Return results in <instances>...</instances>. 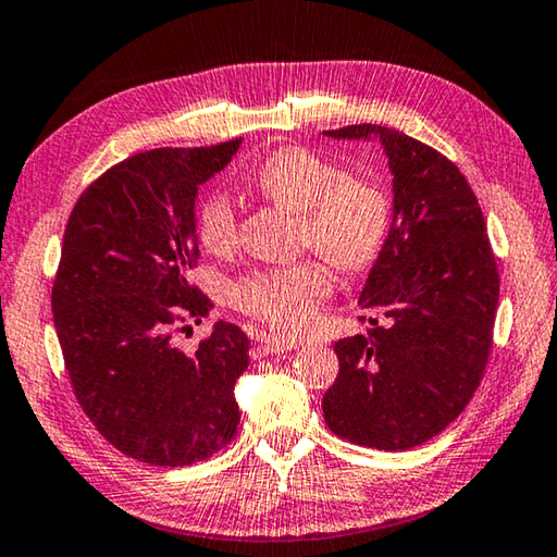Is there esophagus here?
Returning <instances> with one entry per match:
<instances>
[{
    "label": "esophagus",
    "mask_w": 557,
    "mask_h": 557,
    "mask_svg": "<svg viewBox=\"0 0 557 557\" xmlns=\"http://www.w3.org/2000/svg\"><path fill=\"white\" fill-rule=\"evenodd\" d=\"M258 343L262 346V350L265 352H287V350H295L299 346V341L295 338H285V336H258Z\"/></svg>",
    "instance_id": "esophagus-1"
}]
</instances>
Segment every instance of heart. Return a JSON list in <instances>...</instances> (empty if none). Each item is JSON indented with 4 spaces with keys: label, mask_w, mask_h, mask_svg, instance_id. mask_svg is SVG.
<instances>
[{
    "label": "heart",
    "mask_w": 557,
    "mask_h": 557,
    "mask_svg": "<svg viewBox=\"0 0 557 557\" xmlns=\"http://www.w3.org/2000/svg\"><path fill=\"white\" fill-rule=\"evenodd\" d=\"M262 197L301 214V238L333 265L358 272L384 248L392 224L389 197L370 180L346 177L343 168L307 148H280L252 175ZM197 236L211 252L236 246V214L226 195L201 201ZM331 292L326 265L307 258L292 265L250 272L234 289L240 311L280 331H301Z\"/></svg>",
    "instance_id": "obj_1"
}]
</instances>
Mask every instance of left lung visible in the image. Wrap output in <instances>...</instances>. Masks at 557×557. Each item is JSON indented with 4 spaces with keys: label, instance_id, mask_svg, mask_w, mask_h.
Wrapping results in <instances>:
<instances>
[{
    "label": "left lung",
    "instance_id": "8db88e82",
    "mask_svg": "<svg viewBox=\"0 0 557 557\" xmlns=\"http://www.w3.org/2000/svg\"><path fill=\"white\" fill-rule=\"evenodd\" d=\"M380 140L392 173V224L358 297L368 336L341 338L323 394L329 429L377 450H409L468 407L492 350L499 275L468 180L438 150L399 131H323Z\"/></svg>",
    "mask_w": 557,
    "mask_h": 557
}]
</instances>
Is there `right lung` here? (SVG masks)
<instances>
[{"label":"right lung","mask_w":557,"mask_h":557,"mask_svg":"<svg viewBox=\"0 0 557 557\" xmlns=\"http://www.w3.org/2000/svg\"><path fill=\"white\" fill-rule=\"evenodd\" d=\"M238 148L240 138L131 156L85 189L67 221L53 285L67 375L97 431L140 462L185 468L236 436L248 336L216 321L185 352L173 331L209 311L189 285L197 197Z\"/></svg>","instance_id":"obj_1"}]
</instances>
